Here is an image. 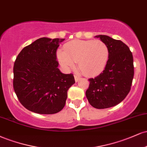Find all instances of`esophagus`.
I'll list each match as a JSON object with an SVG mask.
<instances>
[{"label":"esophagus","mask_w":147,"mask_h":147,"mask_svg":"<svg viewBox=\"0 0 147 147\" xmlns=\"http://www.w3.org/2000/svg\"><path fill=\"white\" fill-rule=\"evenodd\" d=\"M79 79H80V77H79V76H77V75H75V82H78V81L79 80Z\"/></svg>","instance_id":"1"}]
</instances>
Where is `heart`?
Instances as JSON below:
<instances>
[{"label": "heart", "instance_id": "obj_1", "mask_svg": "<svg viewBox=\"0 0 147 147\" xmlns=\"http://www.w3.org/2000/svg\"><path fill=\"white\" fill-rule=\"evenodd\" d=\"M62 66L67 70L78 62L79 68L86 75L94 76L105 68L109 58V49L100 40H73L64 45L63 51L57 52Z\"/></svg>", "mask_w": 147, "mask_h": 147}]
</instances>
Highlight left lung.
Here are the masks:
<instances>
[{
	"label": "left lung",
	"instance_id": "obj_1",
	"mask_svg": "<svg viewBox=\"0 0 147 147\" xmlns=\"http://www.w3.org/2000/svg\"><path fill=\"white\" fill-rule=\"evenodd\" d=\"M109 49V58L100 75L89 79L86 95L95 109L113 107L129 94L134 75L133 58L129 47L119 40L106 35H97Z\"/></svg>",
	"mask_w": 147,
	"mask_h": 147
}]
</instances>
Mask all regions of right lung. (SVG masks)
Listing matches in <instances>:
<instances>
[{"mask_svg":"<svg viewBox=\"0 0 147 147\" xmlns=\"http://www.w3.org/2000/svg\"><path fill=\"white\" fill-rule=\"evenodd\" d=\"M64 40L40 38L25 47L16 57L13 86L28 110L55 114L65 106L67 92L75 81L72 74H63L58 68L56 52Z\"/></svg>","mask_w":147,"mask_h":147,"instance_id":"1","label":"right lung"}]
</instances>
